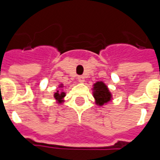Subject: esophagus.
<instances>
[{"label": "esophagus", "mask_w": 160, "mask_h": 160, "mask_svg": "<svg viewBox=\"0 0 160 160\" xmlns=\"http://www.w3.org/2000/svg\"><path fill=\"white\" fill-rule=\"evenodd\" d=\"M78 81L80 82V83H83L84 81H85V79H84L83 76H79L78 77Z\"/></svg>", "instance_id": "esophagus-1"}]
</instances>
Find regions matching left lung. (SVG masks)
<instances>
[{
    "mask_svg": "<svg viewBox=\"0 0 160 160\" xmlns=\"http://www.w3.org/2000/svg\"><path fill=\"white\" fill-rule=\"evenodd\" d=\"M92 90L95 104L98 106H104L112 100V94L103 81H97L94 83Z\"/></svg>",
    "mask_w": 160,
    "mask_h": 160,
    "instance_id": "left-lung-1",
    "label": "left lung"
}]
</instances>
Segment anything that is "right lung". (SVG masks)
Here are the masks:
<instances>
[{"mask_svg": "<svg viewBox=\"0 0 160 160\" xmlns=\"http://www.w3.org/2000/svg\"><path fill=\"white\" fill-rule=\"evenodd\" d=\"M63 87H64L63 84H60L58 88L62 89ZM65 96H66V92L63 90H56V92H55V93H54V98H55V99H56L57 104H62L63 102H64V98H65Z\"/></svg>", "mask_w": 160, "mask_h": 160, "instance_id": "right-lung-1", "label": "right lung"}]
</instances>
